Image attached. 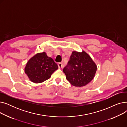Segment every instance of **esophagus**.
Returning a JSON list of instances; mask_svg holds the SVG:
<instances>
[{
  "label": "esophagus",
  "instance_id": "1",
  "mask_svg": "<svg viewBox=\"0 0 127 127\" xmlns=\"http://www.w3.org/2000/svg\"><path fill=\"white\" fill-rule=\"evenodd\" d=\"M58 67H59V68L62 67V66H63L62 63H59L58 64Z\"/></svg>",
  "mask_w": 127,
  "mask_h": 127
}]
</instances>
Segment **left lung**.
<instances>
[{"label":"left lung","instance_id":"obj_1","mask_svg":"<svg viewBox=\"0 0 127 127\" xmlns=\"http://www.w3.org/2000/svg\"><path fill=\"white\" fill-rule=\"evenodd\" d=\"M97 65L84 51L72 52L67 65L63 69L67 80L73 86L82 87L94 79Z\"/></svg>","mask_w":127,"mask_h":127}]
</instances>
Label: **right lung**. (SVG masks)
Returning a JSON list of instances; mask_svg holds the SVG:
<instances>
[{"instance_id": "right-lung-1", "label": "right lung", "mask_w": 127, "mask_h": 127, "mask_svg": "<svg viewBox=\"0 0 127 127\" xmlns=\"http://www.w3.org/2000/svg\"><path fill=\"white\" fill-rule=\"evenodd\" d=\"M58 68V66L53 60L43 52L37 53L29 60L25 72L31 82L39 83L49 79Z\"/></svg>"}]
</instances>
